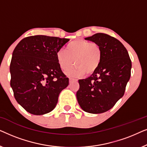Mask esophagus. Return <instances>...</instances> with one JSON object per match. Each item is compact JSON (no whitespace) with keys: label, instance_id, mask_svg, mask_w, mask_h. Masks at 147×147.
<instances>
[{"label":"esophagus","instance_id":"34e87169","mask_svg":"<svg viewBox=\"0 0 147 147\" xmlns=\"http://www.w3.org/2000/svg\"><path fill=\"white\" fill-rule=\"evenodd\" d=\"M77 79H75V78H69V82H76V81H77Z\"/></svg>","mask_w":147,"mask_h":147}]
</instances>
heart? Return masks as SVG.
<instances>
[{"label":"heart","instance_id":"heart-1","mask_svg":"<svg viewBox=\"0 0 147 147\" xmlns=\"http://www.w3.org/2000/svg\"><path fill=\"white\" fill-rule=\"evenodd\" d=\"M102 50L95 42L77 40L70 42L65 49H60L56 53V59L60 68L68 71L76 65L69 74L71 76L90 75L96 71L102 61Z\"/></svg>","mask_w":147,"mask_h":147}]
</instances>
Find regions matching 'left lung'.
<instances>
[{
  "label": "left lung",
  "mask_w": 147,
  "mask_h": 147,
  "mask_svg": "<svg viewBox=\"0 0 147 147\" xmlns=\"http://www.w3.org/2000/svg\"><path fill=\"white\" fill-rule=\"evenodd\" d=\"M86 39L99 44L102 57L91 76L78 80L80 88L76 96L85 112L103 113L123 96L131 74V60L121 42L108 34L96 33Z\"/></svg>",
  "instance_id": "8db88e82"
}]
</instances>
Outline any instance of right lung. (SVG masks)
<instances>
[{"mask_svg": "<svg viewBox=\"0 0 147 147\" xmlns=\"http://www.w3.org/2000/svg\"><path fill=\"white\" fill-rule=\"evenodd\" d=\"M69 39L45 35L24 38L14 49L10 72L17 102L26 111L42 115L55 108L69 78L58 65L56 53Z\"/></svg>", "mask_w": 147, "mask_h": 147, "instance_id": "obj_1", "label": "right lung"}]
</instances>
